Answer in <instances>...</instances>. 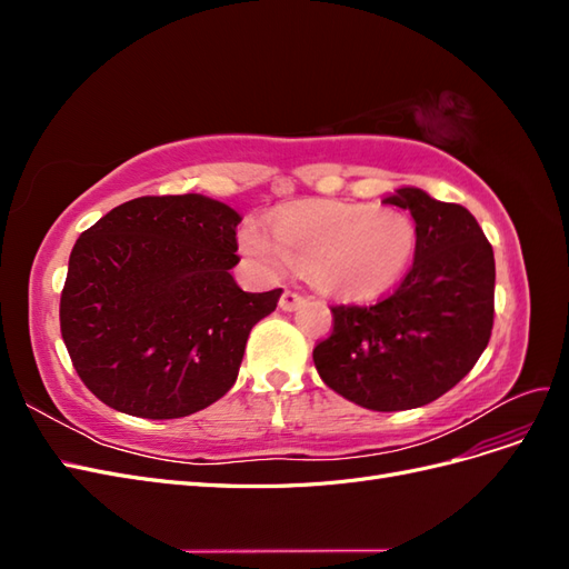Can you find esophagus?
I'll use <instances>...</instances> for the list:
<instances>
[{"mask_svg":"<svg viewBox=\"0 0 569 569\" xmlns=\"http://www.w3.org/2000/svg\"><path fill=\"white\" fill-rule=\"evenodd\" d=\"M303 295H299V291L295 289H284L282 297H280V308L282 311H295V308H299L303 303Z\"/></svg>","mask_w":569,"mask_h":569,"instance_id":"obj_1","label":"esophagus"}]
</instances>
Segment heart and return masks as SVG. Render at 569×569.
Instances as JSON below:
<instances>
[{"label": "heart", "mask_w": 569, "mask_h": 569, "mask_svg": "<svg viewBox=\"0 0 569 569\" xmlns=\"http://www.w3.org/2000/svg\"><path fill=\"white\" fill-rule=\"evenodd\" d=\"M239 244L266 270L289 263L311 270L313 282L341 299H375L389 291L418 251L412 218L375 203H297L270 218V234L247 222Z\"/></svg>", "instance_id": "obj_1"}]
</instances>
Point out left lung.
Listing matches in <instances>:
<instances>
[{
  "label": "left lung",
  "instance_id": "8db88e82",
  "mask_svg": "<svg viewBox=\"0 0 569 569\" xmlns=\"http://www.w3.org/2000/svg\"><path fill=\"white\" fill-rule=\"evenodd\" d=\"M385 203L418 228L412 268L372 306H332V332L313 349L322 382L368 410L437 401L485 353L493 327V249L475 216L418 187Z\"/></svg>",
  "mask_w": 569,
  "mask_h": 569
}]
</instances>
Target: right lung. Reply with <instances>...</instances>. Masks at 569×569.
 <instances>
[{"label":"right lung","instance_id":"1","mask_svg":"<svg viewBox=\"0 0 569 569\" xmlns=\"http://www.w3.org/2000/svg\"><path fill=\"white\" fill-rule=\"evenodd\" d=\"M239 222L230 206L201 194L140 197L78 237L61 337L101 403L173 420L230 391L251 327L282 295L237 287Z\"/></svg>","mask_w":569,"mask_h":569}]
</instances>
